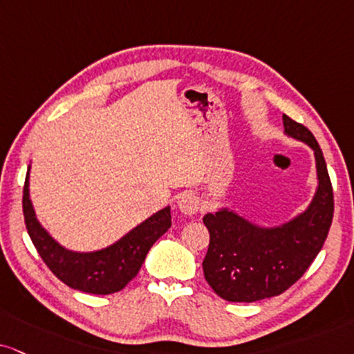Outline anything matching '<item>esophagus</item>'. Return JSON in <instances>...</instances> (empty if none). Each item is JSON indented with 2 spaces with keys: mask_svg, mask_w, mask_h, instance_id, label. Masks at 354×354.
I'll list each match as a JSON object with an SVG mask.
<instances>
[{
  "mask_svg": "<svg viewBox=\"0 0 354 354\" xmlns=\"http://www.w3.org/2000/svg\"><path fill=\"white\" fill-rule=\"evenodd\" d=\"M178 208H180V212L184 213V215L192 216L200 210V200L195 197V195L185 194L182 195L180 200H178Z\"/></svg>",
  "mask_w": 354,
  "mask_h": 354,
  "instance_id": "34e87169",
  "label": "esophagus"
}]
</instances>
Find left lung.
<instances>
[{"label": "left lung", "instance_id": "obj_1", "mask_svg": "<svg viewBox=\"0 0 354 354\" xmlns=\"http://www.w3.org/2000/svg\"><path fill=\"white\" fill-rule=\"evenodd\" d=\"M289 136L315 151L318 190L308 210L281 228H257L236 213H207L210 233L203 274L216 295L228 302H256L282 294L310 268L333 220V187L324 152L310 129L282 116Z\"/></svg>", "mask_w": 354, "mask_h": 354}]
</instances>
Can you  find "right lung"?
<instances>
[{
    "instance_id": "1",
    "label": "right lung",
    "mask_w": 354,
    "mask_h": 354,
    "mask_svg": "<svg viewBox=\"0 0 354 354\" xmlns=\"http://www.w3.org/2000/svg\"><path fill=\"white\" fill-rule=\"evenodd\" d=\"M29 172L23 189L24 223L30 241L57 279L85 294L108 295L124 289L138 276L139 269L157 239L170 228V208L157 212L124 238L97 252H72L64 250L39 225L29 200Z\"/></svg>"
}]
</instances>
